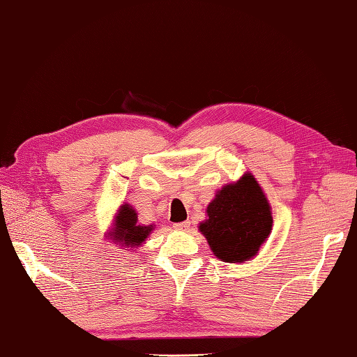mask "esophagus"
I'll return each mask as SVG.
<instances>
[{
	"instance_id": "obj_1",
	"label": "esophagus",
	"mask_w": 357,
	"mask_h": 357,
	"mask_svg": "<svg viewBox=\"0 0 357 357\" xmlns=\"http://www.w3.org/2000/svg\"><path fill=\"white\" fill-rule=\"evenodd\" d=\"M173 227L176 230H188L190 229V221H183V222H174Z\"/></svg>"
}]
</instances>
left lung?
I'll use <instances>...</instances> for the list:
<instances>
[{
	"mask_svg": "<svg viewBox=\"0 0 357 357\" xmlns=\"http://www.w3.org/2000/svg\"><path fill=\"white\" fill-rule=\"evenodd\" d=\"M207 216L199 230L213 254L227 263H241L257 255L272 229L269 202L250 173L222 187L208 204Z\"/></svg>",
	"mask_w": 357,
	"mask_h": 357,
	"instance_id": "obj_1",
	"label": "left lung"
}]
</instances>
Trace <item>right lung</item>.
Segmentation results:
<instances>
[{
  "label": "right lung",
  "instance_id": "right-lung-1",
  "mask_svg": "<svg viewBox=\"0 0 357 357\" xmlns=\"http://www.w3.org/2000/svg\"><path fill=\"white\" fill-rule=\"evenodd\" d=\"M153 230V226H139L136 211L130 204H123L116 218V232L113 238L122 246L135 248L144 243Z\"/></svg>",
  "mask_w": 357,
  "mask_h": 357
}]
</instances>
